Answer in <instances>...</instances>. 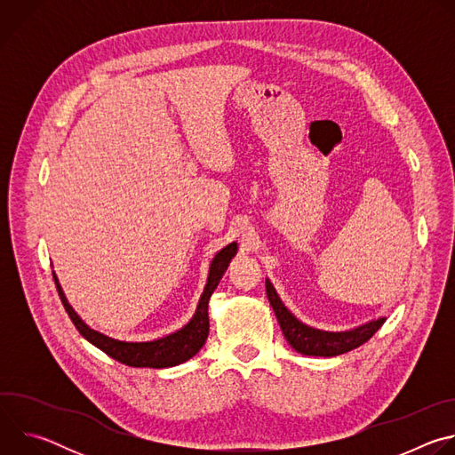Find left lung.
Wrapping results in <instances>:
<instances>
[{
    "label": "left lung",
    "mask_w": 455,
    "mask_h": 455,
    "mask_svg": "<svg viewBox=\"0 0 455 455\" xmlns=\"http://www.w3.org/2000/svg\"><path fill=\"white\" fill-rule=\"evenodd\" d=\"M267 295L270 300V306L274 307V313L277 316L279 326L283 330L284 339L288 344L304 356H320V358H331L344 355L347 351H353L365 344L385 322V316L372 318L365 323H360L356 328L346 330V331H326L318 330L313 326H307L302 320H299L281 300L277 290L274 288L272 281L267 277L265 281Z\"/></svg>",
    "instance_id": "obj_1"
}]
</instances>
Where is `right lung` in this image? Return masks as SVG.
Returning <instances> with one entry per match:
<instances>
[{"label":"right lung","instance_id":"right-lung-1","mask_svg":"<svg viewBox=\"0 0 455 455\" xmlns=\"http://www.w3.org/2000/svg\"><path fill=\"white\" fill-rule=\"evenodd\" d=\"M237 243L232 241L225 248H221L211 261L209 267V275H207V284L204 288V293L198 300L196 311L190 316V320L185 323L183 328L164 335L160 339L146 340V342H129V340H120L113 339L109 335H104L93 328H90L88 323L79 316V313L72 307L68 302L67 295L62 291V286L53 274V281L60 297V302L70 315L72 322L76 323V328L79 333L95 347L104 351L108 356L118 360L120 363H125L129 367H153V369H165V367H174L180 365L187 360H190L194 355H196L207 337H209V300L214 290L218 288L221 277L225 275L232 257L237 253Z\"/></svg>","mask_w":455,"mask_h":455}]
</instances>
